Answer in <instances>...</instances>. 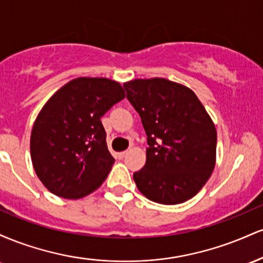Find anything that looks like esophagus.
<instances>
[{
    "label": "esophagus",
    "mask_w": 263,
    "mask_h": 263,
    "mask_svg": "<svg viewBox=\"0 0 263 263\" xmlns=\"http://www.w3.org/2000/svg\"><path fill=\"white\" fill-rule=\"evenodd\" d=\"M126 155H127V151H123V152H120V153H117V157H119L120 159H122L123 157H125Z\"/></svg>",
    "instance_id": "34e87169"
}]
</instances>
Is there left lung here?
I'll list each match as a JSON object with an SVG mask.
<instances>
[{
  "label": "left lung",
  "mask_w": 263,
  "mask_h": 263,
  "mask_svg": "<svg viewBox=\"0 0 263 263\" xmlns=\"http://www.w3.org/2000/svg\"><path fill=\"white\" fill-rule=\"evenodd\" d=\"M123 87L148 143L146 164L134 173L136 185L155 203H184L215 167V126L189 87L163 78L136 79Z\"/></svg>",
  "instance_id": "1"
}]
</instances>
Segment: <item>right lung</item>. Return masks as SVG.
<instances>
[{
  "mask_svg": "<svg viewBox=\"0 0 263 263\" xmlns=\"http://www.w3.org/2000/svg\"><path fill=\"white\" fill-rule=\"evenodd\" d=\"M123 98L116 81L78 78L47 101L33 125L31 157L49 192L80 199L104 183L115 159L100 119Z\"/></svg>",
  "mask_w": 263,
  "mask_h": 263,
  "instance_id": "right-lung-1",
  "label": "right lung"
}]
</instances>
